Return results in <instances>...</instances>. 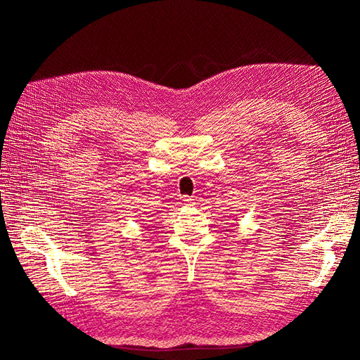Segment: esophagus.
Returning <instances> with one entry per match:
<instances>
[{
	"label": "esophagus",
	"mask_w": 360,
	"mask_h": 360,
	"mask_svg": "<svg viewBox=\"0 0 360 360\" xmlns=\"http://www.w3.org/2000/svg\"><path fill=\"white\" fill-rule=\"evenodd\" d=\"M184 202H186V205H195V200L189 198V197L184 198Z\"/></svg>",
	"instance_id": "esophagus-1"
}]
</instances>
